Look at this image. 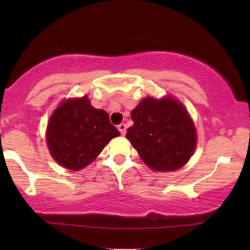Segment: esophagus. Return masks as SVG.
<instances>
[{
	"label": "esophagus",
	"mask_w": 250,
	"mask_h": 250,
	"mask_svg": "<svg viewBox=\"0 0 250 250\" xmlns=\"http://www.w3.org/2000/svg\"><path fill=\"white\" fill-rule=\"evenodd\" d=\"M117 128H118V131L121 132V134L124 135L126 133V124H125V123H121V124L117 126Z\"/></svg>",
	"instance_id": "34e87169"
}]
</instances>
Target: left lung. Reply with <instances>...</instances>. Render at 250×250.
I'll list each match as a JSON object with an SVG mask.
<instances>
[{
    "label": "left lung",
    "mask_w": 250,
    "mask_h": 250,
    "mask_svg": "<svg viewBox=\"0 0 250 250\" xmlns=\"http://www.w3.org/2000/svg\"><path fill=\"white\" fill-rule=\"evenodd\" d=\"M134 124L126 139L150 168L173 172L186 165L197 145L196 127L186 107L172 97L145 98L131 111Z\"/></svg>",
    "instance_id": "8db88e82"
}]
</instances>
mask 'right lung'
<instances>
[{
  "label": "right lung",
  "instance_id": "right-lung-1",
  "mask_svg": "<svg viewBox=\"0 0 250 250\" xmlns=\"http://www.w3.org/2000/svg\"><path fill=\"white\" fill-rule=\"evenodd\" d=\"M121 133L102 109L91 105L86 95L67 99L47 123L46 143L53 159L71 170L91 164L111 139Z\"/></svg>",
  "mask_w": 250,
  "mask_h": 250
}]
</instances>
